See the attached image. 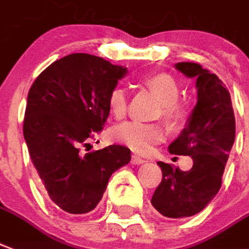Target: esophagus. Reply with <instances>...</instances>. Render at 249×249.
Wrapping results in <instances>:
<instances>
[{"label":"esophagus","instance_id":"1","mask_svg":"<svg viewBox=\"0 0 249 249\" xmlns=\"http://www.w3.org/2000/svg\"><path fill=\"white\" fill-rule=\"evenodd\" d=\"M130 161H132V163H133V165H140V163H143V162H146L145 160H143V158L139 157V156H136V154H133V156H132Z\"/></svg>","mask_w":249,"mask_h":249}]
</instances>
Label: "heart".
<instances>
[{"label":"heart","mask_w":249,"mask_h":249,"mask_svg":"<svg viewBox=\"0 0 249 249\" xmlns=\"http://www.w3.org/2000/svg\"><path fill=\"white\" fill-rule=\"evenodd\" d=\"M143 84L161 100V115L171 129H182L190 121L193 107L189 101L178 100L179 86L171 75L154 73L143 80ZM108 107L115 117L121 119L128 109L126 92L123 87H115L108 95ZM113 141L123 143L133 152L146 154L156 143L166 137V128L161 123H141L128 120L110 130Z\"/></svg>","instance_id":"heart-1"}]
</instances>
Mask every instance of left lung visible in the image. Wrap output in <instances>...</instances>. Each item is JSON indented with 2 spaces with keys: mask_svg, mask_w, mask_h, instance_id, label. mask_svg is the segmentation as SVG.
Instances as JSON below:
<instances>
[{
  "mask_svg": "<svg viewBox=\"0 0 249 249\" xmlns=\"http://www.w3.org/2000/svg\"><path fill=\"white\" fill-rule=\"evenodd\" d=\"M181 72L196 79L198 103L181 136L169 152L190 156L193 167L181 171L171 163L158 162L162 181L152 204L166 218L182 219L200 213L218 194L228 156L235 141V116L230 92L215 73L200 64L181 62Z\"/></svg>",
  "mask_w": 249,
  "mask_h": 249,
  "instance_id": "8db88e82",
  "label": "left lung"
}]
</instances>
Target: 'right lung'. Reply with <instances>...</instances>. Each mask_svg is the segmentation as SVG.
<instances>
[{"mask_svg":"<svg viewBox=\"0 0 249 249\" xmlns=\"http://www.w3.org/2000/svg\"><path fill=\"white\" fill-rule=\"evenodd\" d=\"M125 73L126 68L78 53L50 64L29 91L27 149L45 193L66 213L92 211L110 176L130 161V150L121 145L80 153L104 128L108 95Z\"/></svg>","mask_w":249,"mask_h":249,"instance_id":"1","label":"right lung"}]
</instances>
